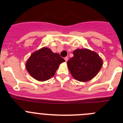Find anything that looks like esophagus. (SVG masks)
Wrapping results in <instances>:
<instances>
[{"label": "esophagus", "mask_w": 123, "mask_h": 123, "mask_svg": "<svg viewBox=\"0 0 123 123\" xmlns=\"http://www.w3.org/2000/svg\"><path fill=\"white\" fill-rule=\"evenodd\" d=\"M65 60L66 62H67V61L68 60V56H66V57H65Z\"/></svg>", "instance_id": "1"}]
</instances>
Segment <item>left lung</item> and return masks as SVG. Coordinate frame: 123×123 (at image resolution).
Returning a JSON list of instances; mask_svg holds the SVG:
<instances>
[{
  "label": "left lung",
  "mask_w": 123,
  "mask_h": 123,
  "mask_svg": "<svg viewBox=\"0 0 123 123\" xmlns=\"http://www.w3.org/2000/svg\"><path fill=\"white\" fill-rule=\"evenodd\" d=\"M74 56L67 62L68 67L74 78L81 82L92 79L102 66V60L98 54L86 49H76Z\"/></svg>",
  "instance_id": "left-lung-1"
}]
</instances>
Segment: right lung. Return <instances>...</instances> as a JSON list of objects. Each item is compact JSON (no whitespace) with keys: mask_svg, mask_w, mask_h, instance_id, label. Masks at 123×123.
I'll return each mask as SVG.
<instances>
[{"mask_svg":"<svg viewBox=\"0 0 123 123\" xmlns=\"http://www.w3.org/2000/svg\"><path fill=\"white\" fill-rule=\"evenodd\" d=\"M64 62L59 54L44 47L32 54L27 61L26 68L34 79L45 81L54 76L60 64Z\"/></svg>","mask_w":123,"mask_h":123,"instance_id":"obj_1","label":"right lung"}]
</instances>
